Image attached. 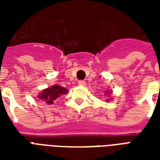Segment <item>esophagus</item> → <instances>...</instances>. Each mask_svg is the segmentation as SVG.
Here are the masks:
<instances>
[{"label": "esophagus", "instance_id": "esophagus-1", "mask_svg": "<svg viewBox=\"0 0 160 160\" xmlns=\"http://www.w3.org/2000/svg\"><path fill=\"white\" fill-rule=\"evenodd\" d=\"M79 85L81 86V87H85L86 86V81L85 80H80L79 81Z\"/></svg>", "mask_w": 160, "mask_h": 160}]
</instances>
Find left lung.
<instances>
[{
	"label": "left lung",
	"mask_w": 160,
	"mask_h": 160,
	"mask_svg": "<svg viewBox=\"0 0 160 160\" xmlns=\"http://www.w3.org/2000/svg\"><path fill=\"white\" fill-rule=\"evenodd\" d=\"M104 93H105V95H107V97H110V96H111V93H112V91L111 90H107V91H105V92H104ZM111 99H112V98H107V99H106V102H109V101H111Z\"/></svg>",
	"instance_id": "obj_1"
}]
</instances>
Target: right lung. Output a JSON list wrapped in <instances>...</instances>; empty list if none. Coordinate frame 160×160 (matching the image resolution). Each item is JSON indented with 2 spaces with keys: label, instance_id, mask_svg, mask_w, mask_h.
<instances>
[{
  "label": "right lung",
  "instance_id": "add662e5",
  "mask_svg": "<svg viewBox=\"0 0 160 160\" xmlns=\"http://www.w3.org/2000/svg\"><path fill=\"white\" fill-rule=\"evenodd\" d=\"M67 93H68V90L65 87H61L59 85H53L52 87L43 89L38 94V98L43 101L45 104H53L58 98Z\"/></svg>",
  "mask_w": 160,
  "mask_h": 160
}]
</instances>
